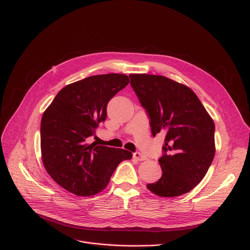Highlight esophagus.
<instances>
[{"mask_svg":"<svg viewBox=\"0 0 250 250\" xmlns=\"http://www.w3.org/2000/svg\"><path fill=\"white\" fill-rule=\"evenodd\" d=\"M133 157H134V159L137 160V161H144V160L147 159L146 156H144V155L141 154L140 152H135V153L133 154Z\"/></svg>","mask_w":250,"mask_h":250,"instance_id":"1","label":"esophagus"}]
</instances>
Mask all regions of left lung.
Instances as JSON below:
<instances>
[{"instance_id":"obj_1","label":"left lung","mask_w":250,"mask_h":250,"mask_svg":"<svg viewBox=\"0 0 250 250\" xmlns=\"http://www.w3.org/2000/svg\"><path fill=\"white\" fill-rule=\"evenodd\" d=\"M130 85L150 120L152 135L165 133L158 159L162 176L148 183L153 193L172 198L190 191L215 156V125L193 91L163 76L130 74Z\"/></svg>"}]
</instances>
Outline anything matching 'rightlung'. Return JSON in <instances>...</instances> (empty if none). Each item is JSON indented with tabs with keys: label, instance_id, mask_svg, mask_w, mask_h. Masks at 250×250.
I'll list each match as a JSON object with an SVG mask.
<instances>
[{
	"label": "right lung",
	"instance_id": "right-lung-1",
	"mask_svg": "<svg viewBox=\"0 0 250 250\" xmlns=\"http://www.w3.org/2000/svg\"><path fill=\"white\" fill-rule=\"evenodd\" d=\"M129 80L124 74L91 76L62 88L44 111L41 148L47 173L59 186L81 196L106 188L117 165L132 159L124 149L89 144L106 120L109 100Z\"/></svg>",
	"mask_w": 250,
	"mask_h": 250
}]
</instances>
